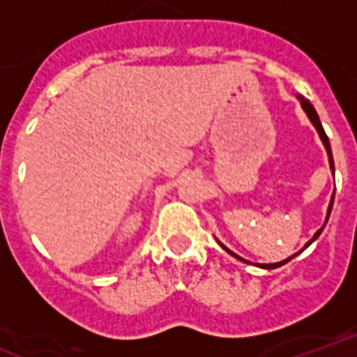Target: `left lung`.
I'll return each mask as SVG.
<instances>
[{"label": "left lung", "instance_id": "1", "mask_svg": "<svg viewBox=\"0 0 357 357\" xmlns=\"http://www.w3.org/2000/svg\"><path fill=\"white\" fill-rule=\"evenodd\" d=\"M298 99H299V105H301V108H303V112L307 114V118H309V121H311V123L314 125V129H317L318 136H320V140H322L324 148H326V153H328V160H330V168H331V172L335 174V167H333V155H331L330 138H328V136H326V132H324V127H322V123H320V118H318V114H317V110H314V106H312L311 102H309V100H307V99H303V97H301V95H298ZM333 197H335V192H333V195H331L330 206H328V215H326V221H324V227H326V222H328V219H330L331 208H333ZM324 227L320 228V230H317V234H314V236H312L311 241H307L305 247H303V249H307V247H309V245H311L312 241H314V239H317L318 236H320V234H322ZM217 241H219V239H217ZM219 245H221L222 249H225V251H227L228 255H232L234 258H238V260H241V262H245V264H251V262H249V260H245V258L238 257V255H236V252L230 251V249H228V247H225V245H222L221 241H219ZM303 249H301V251H303ZM301 251H299V252H301ZM296 255H298V252H296ZM296 255H294V257H296ZM294 257L284 258V260H281V262H275V264H258V266H260V268H264V269H275V268H279V266H282V264L290 262V260H292Z\"/></svg>", "mask_w": 357, "mask_h": 357}]
</instances>
